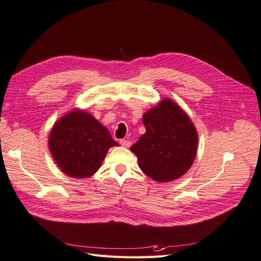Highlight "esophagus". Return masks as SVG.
I'll use <instances>...</instances> for the list:
<instances>
[{
    "instance_id": "1",
    "label": "esophagus",
    "mask_w": 261,
    "mask_h": 261,
    "mask_svg": "<svg viewBox=\"0 0 261 261\" xmlns=\"http://www.w3.org/2000/svg\"><path fill=\"white\" fill-rule=\"evenodd\" d=\"M119 143L121 144V146H123V147H130L131 146V142L129 140H120Z\"/></svg>"
}]
</instances>
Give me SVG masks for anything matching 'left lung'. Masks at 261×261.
Returning a JSON list of instances; mask_svg holds the SVG:
<instances>
[{
  "instance_id": "left-lung-1",
  "label": "left lung",
  "mask_w": 261,
  "mask_h": 261,
  "mask_svg": "<svg viewBox=\"0 0 261 261\" xmlns=\"http://www.w3.org/2000/svg\"><path fill=\"white\" fill-rule=\"evenodd\" d=\"M142 120L146 132L130 147L141 170L158 182L180 178L196 157L198 136L192 120L169 98L149 109Z\"/></svg>"
}]
</instances>
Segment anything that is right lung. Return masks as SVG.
Segmentation results:
<instances>
[{
    "label": "right lung",
    "mask_w": 261,
    "mask_h": 261,
    "mask_svg": "<svg viewBox=\"0 0 261 261\" xmlns=\"http://www.w3.org/2000/svg\"><path fill=\"white\" fill-rule=\"evenodd\" d=\"M111 133L91 114L72 109L49 132L48 148L60 169L71 178H89L102 165L108 149L117 146Z\"/></svg>",
    "instance_id": "obj_1"
}]
</instances>
